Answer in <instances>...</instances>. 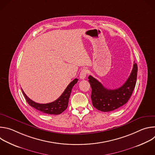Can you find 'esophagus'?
<instances>
[{
  "label": "esophagus",
  "mask_w": 155,
  "mask_h": 155,
  "mask_svg": "<svg viewBox=\"0 0 155 155\" xmlns=\"http://www.w3.org/2000/svg\"><path fill=\"white\" fill-rule=\"evenodd\" d=\"M87 73H88V71L86 69H82L81 71L80 72V79L83 80V79L86 78Z\"/></svg>",
  "instance_id": "esophagus-1"
}]
</instances>
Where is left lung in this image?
<instances>
[{
	"instance_id": "left-lung-1",
	"label": "left lung",
	"mask_w": 155,
	"mask_h": 155,
	"mask_svg": "<svg viewBox=\"0 0 155 155\" xmlns=\"http://www.w3.org/2000/svg\"><path fill=\"white\" fill-rule=\"evenodd\" d=\"M137 70V65L134 61L132 72L126 82L115 90L107 89L96 78L91 75L88 77L92 89L91 98L93 106L101 112H107L126 104L135 87Z\"/></svg>"
}]
</instances>
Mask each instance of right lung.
Instances as JSON below:
<instances>
[{"instance_id":"add662e5","label":"right lung","mask_w":155,"mask_h":155,"mask_svg":"<svg viewBox=\"0 0 155 155\" xmlns=\"http://www.w3.org/2000/svg\"><path fill=\"white\" fill-rule=\"evenodd\" d=\"M78 81L77 78H75L71 81L69 84L65 88V90L61 94V96L54 102L48 104H38L30 99L23 91V93L26 98L28 103L32 107L38 111L50 115H59L62 113L67 108L68 106L69 99L70 97L73 86Z\"/></svg>"}]
</instances>
